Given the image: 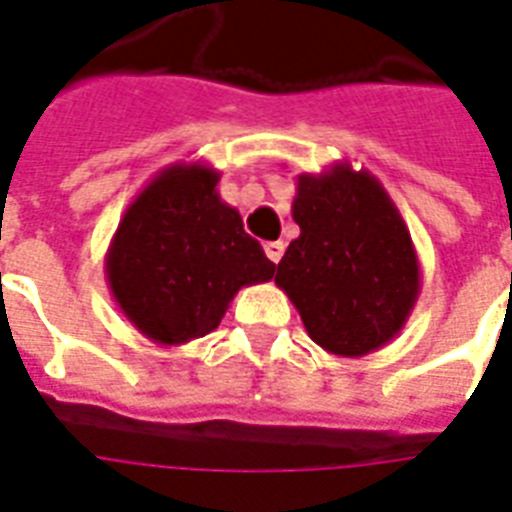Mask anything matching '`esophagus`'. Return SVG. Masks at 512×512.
<instances>
[{"label": "esophagus", "instance_id": "esophagus-1", "mask_svg": "<svg viewBox=\"0 0 512 512\" xmlns=\"http://www.w3.org/2000/svg\"><path fill=\"white\" fill-rule=\"evenodd\" d=\"M266 255L271 263H279V260H282V255H285V241H268Z\"/></svg>", "mask_w": 512, "mask_h": 512}]
</instances>
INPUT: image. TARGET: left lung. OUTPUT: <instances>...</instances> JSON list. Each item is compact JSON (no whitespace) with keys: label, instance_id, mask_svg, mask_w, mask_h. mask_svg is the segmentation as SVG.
Listing matches in <instances>:
<instances>
[{"label":"left lung","instance_id":"left-lung-1","mask_svg":"<svg viewBox=\"0 0 512 512\" xmlns=\"http://www.w3.org/2000/svg\"><path fill=\"white\" fill-rule=\"evenodd\" d=\"M301 236L276 266V285L314 344L361 358L391 344L420 293V263L407 222L369 170L347 160L295 179Z\"/></svg>","mask_w":512,"mask_h":512}]
</instances>
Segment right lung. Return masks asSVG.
<instances>
[{
	"instance_id": "add662e5",
	"label": "right lung",
	"mask_w": 512,
	"mask_h": 512,
	"mask_svg": "<svg viewBox=\"0 0 512 512\" xmlns=\"http://www.w3.org/2000/svg\"><path fill=\"white\" fill-rule=\"evenodd\" d=\"M219 176L200 160L160 170L121 214L105 252L119 312L162 347L211 333L241 287L274 279L263 246L219 198Z\"/></svg>"
}]
</instances>
